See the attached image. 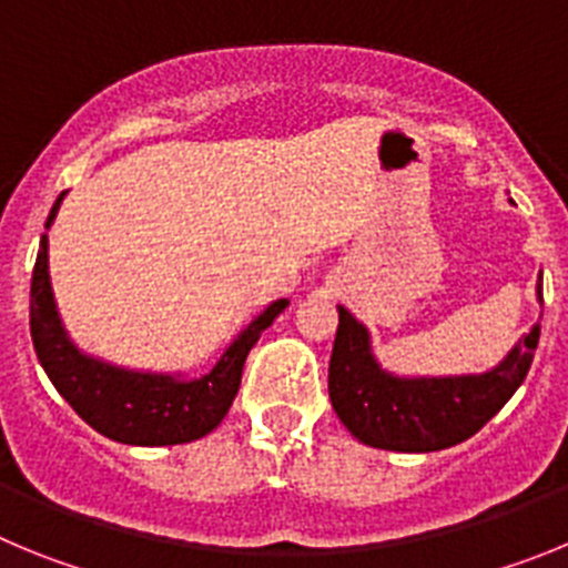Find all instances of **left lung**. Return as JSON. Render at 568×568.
<instances>
[{
  "label": "left lung",
  "instance_id": "1",
  "mask_svg": "<svg viewBox=\"0 0 568 568\" xmlns=\"http://www.w3.org/2000/svg\"><path fill=\"white\" fill-rule=\"evenodd\" d=\"M544 304L540 278L535 284ZM540 324L500 364L471 375H398L375 358L373 335L338 304L329 358V400L341 424L366 446L389 453H440L471 438L518 393L538 349Z\"/></svg>",
  "mask_w": 568,
  "mask_h": 568
}]
</instances>
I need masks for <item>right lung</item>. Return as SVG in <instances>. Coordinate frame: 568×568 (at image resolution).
<instances>
[{"mask_svg": "<svg viewBox=\"0 0 568 568\" xmlns=\"http://www.w3.org/2000/svg\"><path fill=\"white\" fill-rule=\"evenodd\" d=\"M64 193L48 215L44 230L53 227ZM290 307L287 298L261 310L222 349L207 373L184 375L135 369L84 353L70 338L59 315L50 284L48 233L39 241L37 267L30 281V338L57 393L77 409L79 418L99 435L128 446H175L204 438L222 424L241 386V369L261 333Z\"/></svg>", "mask_w": 568, "mask_h": 568, "instance_id": "add662e5", "label": "right lung"}]
</instances>
